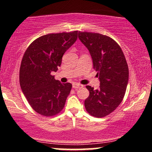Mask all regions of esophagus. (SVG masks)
<instances>
[{
  "label": "esophagus",
  "instance_id": "obj_1",
  "mask_svg": "<svg viewBox=\"0 0 152 152\" xmlns=\"http://www.w3.org/2000/svg\"><path fill=\"white\" fill-rule=\"evenodd\" d=\"M83 85L80 84V83H73V88H74L75 89H78V88H83Z\"/></svg>",
  "mask_w": 152,
  "mask_h": 152
}]
</instances>
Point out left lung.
Wrapping results in <instances>:
<instances>
[{"instance_id": "8db88e82", "label": "left lung", "mask_w": 152, "mask_h": 152, "mask_svg": "<svg viewBox=\"0 0 152 152\" xmlns=\"http://www.w3.org/2000/svg\"><path fill=\"white\" fill-rule=\"evenodd\" d=\"M86 47L100 81L99 89L86 86L89 96L84 102L88 114L104 117L121 104L129 81V68L121 47L114 40L97 33L78 32Z\"/></svg>"}]
</instances>
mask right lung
<instances>
[{"instance_id":"right-lung-1","label":"right lung","mask_w":152,"mask_h":152,"mask_svg":"<svg viewBox=\"0 0 152 152\" xmlns=\"http://www.w3.org/2000/svg\"><path fill=\"white\" fill-rule=\"evenodd\" d=\"M78 31L41 36L28 46L19 72L21 90L35 111L45 116L64 109L72 85L62 83L52 76L61 66L63 55L76 42Z\"/></svg>"}]
</instances>
